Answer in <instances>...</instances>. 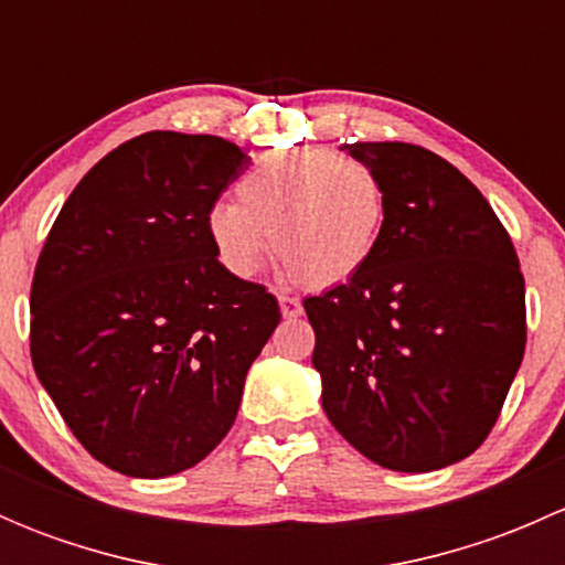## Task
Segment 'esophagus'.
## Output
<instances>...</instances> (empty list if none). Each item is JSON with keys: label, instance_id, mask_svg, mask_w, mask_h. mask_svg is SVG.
<instances>
[{"label": "esophagus", "instance_id": "34e87169", "mask_svg": "<svg viewBox=\"0 0 565 565\" xmlns=\"http://www.w3.org/2000/svg\"><path fill=\"white\" fill-rule=\"evenodd\" d=\"M278 306H281V315L287 319L303 315V303H300V298H295V295H278Z\"/></svg>", "mask_w": 565, "mask_h": 565}]
</instances>
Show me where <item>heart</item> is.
<instances>
[{"mask_svg":"<svg viewBox=\"0 0 565 565\" xmlns=\"http://www.w3.org/2000/svg\"><path fill=\"white\" fill-rule=\"evenodd\" d=\"M207 213V235L221 265L237 278L259 270L270 246L303 287L350 281L377 254L388 218L380 174L358 158L319 147L267 150Z\"/></svg>","mask_w":565,"mask_h":565,"instance_id":"1","label":"heart"}]
</instances>
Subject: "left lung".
I'll use <instances>...</instances> for the list:
<instances>
[{"mask_svg": "<svg viewBox=\"0 0 565 565\" xmlns=\"http://www.w3.org/2000/svg\"><path fill=\"white\" fill-rule=\"evenodd\" d=\"M380 174L383 241L306 315L322 407L366 459L429 472L470 457L525 355V278L494 210L457 167L404 141L344 145Z\"/></svg>", "mask_w": 565, "mask_h": 565, "instance_id": "obj_1", "label": "left lung"}]
</instances>
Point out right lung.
Masks as SVG:
<instances>
[{"instance_id": "add662e5", "label": "right lung", "mask_w": 565, "mask_h": 565, "mask_svg": "<svg viewBox=\"0 0 565 565\" xmlns=\"http://www.w3.org/2000/svg\"><path fill=\"white\" fill-rule=\"evenodd\" d=\"M248 163L218 136H136L82 177L40 250L32 366L76 440L122 476L207 457L281 319L207 235L210 207Z\"/></svg>"}]
</instances>
